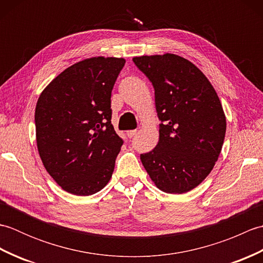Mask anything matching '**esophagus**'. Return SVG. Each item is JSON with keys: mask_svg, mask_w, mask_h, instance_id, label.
<instances>
[{"mask_svg": "<svg viewBox=\"0 0 263 263\" xmlns=\"http://www.w3.org/2000/svg\"><path fill=\"white\" fill-rule=\"evenodd\" d=\"M126 135L128 138H133L137 135V130H131V131H127Z\"/></svg>", "mask_w": 263, "mask_h": 263, "instance_id": "1", "label": "esophagus"}]
</instances>
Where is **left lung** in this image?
I'll use <instances>...</instances> for the list:
<instances>
[{
    "label": "left lung",
    "instance_id": "8db88e82",
    "mask_svg": "<svg viewBox=\"0 0 263 263\" xmlns=\"http://www.w3.org/2000/svg\"><path fill=\"white\" fill-rule=\"evenodd\" d=\"M153 83L159 141L140 159L150 178L166 193H185L214 168L226 133L218 95L197 66L175 54L133 58Z\"/></svg>",
    "mask_w": 263,
    "mask_h": 263
}]
</instances>
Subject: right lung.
<instances>
[{"label":"right lung","instance_id":"add662e5","mask_svg":"<svg viewBox=\"0 0 263 263\" xmlns=\"http://www.w3.org/2000/svg\"><path fill=\"white\" fill-rule=\"evenodd\" d=\"M124 59L91 58L60 73L35 110L36 141L48 174L66 192L91 195L110 180L123 144L110 96Z\"/></svg>","mask_w":263,"mask_h":263}]
</instances>
